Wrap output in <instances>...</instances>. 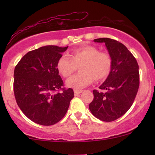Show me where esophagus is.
Here are the masks:
<instances>
[{
    "label": "esophagus",
    "instance_id": "34e87169",
    "mask_svg": "<svg viewBox=\"0 0 155 155\" xmlns=\"http://www.w3.org/2000/svg\"><path fill=\"white\" fill-rule=\"evenodd\" d=\"M82 92V90H74V95H79L80 93H81Z\"/></svg>",
    "mask_w": 155,
    "mask_h": 155
}]
</instances>
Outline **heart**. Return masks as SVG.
Instances as JSON below:
<instances>
[{
	"label": "heart",
	"instance_id": "heart-1",
	"mask_svg": "<svg viewBox=\"0 0 155 155\" xmlns=\"http://www.w3.org/2000/svg\"><path fill=\"white\" fill-rule=\"evenodd\" d=\"M79 74L66 81L68 87L81 89L92 83L93 78L101 80L107 77L112 67V59L107 52L100 51L93 46L74 49L70 56L63 54L58 59L57 68L64 78L69 77L79 66Z\"/></svg>",
	"mask_w": 155,
	"mask_h": 155
}]
</instances>
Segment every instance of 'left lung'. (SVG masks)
Wrapping results in <instances>:
<instances>
[{
    "mask_svg": "<svg viewBox=\"0 0 155 155\" xmlns=\"http://www.w3.org/2000/svg\"><path fill=\"white\" fill-rule=\"evenodd\" d=\"M105 43L111 57L112 67L107 79L99 87L106 92L93 90L89 108L96 118L112 122L124 115L133 104L139 87V68L136 58L120 42L108 38L94 39Z\"/></svg>",
    "mask_w": 155,
    "mask_h": 155,
    "instance_id": "left-lung-1",
    "label": "left lung"
}]
</instances>
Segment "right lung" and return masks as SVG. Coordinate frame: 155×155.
Listing matches in <instances>:
<instances>
[{
  "instance_id": "add662e5",
  "label": "right lung",
  "mask_w": 155,
  "mask_h": 155,
  "mask_svg": "<svg viewBox=\"0 0 155 155\" xmlns=\"http://www.w3.org/2000/svg\"><path fill=\"white\" fill-rule=\"evenodd\" d=\"M68 49L45 46L29 51L19 60L14 73V92L24 114L35 123L52 125L63 118L74 97L71 88H63L57 68ZM59 90L62 92L56 93Z\"/></svg>"
}]
</instances>
